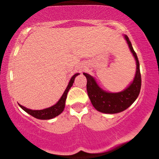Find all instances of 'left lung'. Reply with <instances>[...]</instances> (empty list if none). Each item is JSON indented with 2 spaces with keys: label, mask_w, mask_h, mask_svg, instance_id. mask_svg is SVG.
Segmentation results:
<instances>
[{
  "label": "left lung",
  "mask_w": 159,
  "mask_h": 159,
  "mask_svg": "<svg viewBox=\"0 0 159 159\" xmlns=\"http://www.w3.org/2000/svg\"><path fill=\"white\" fill-rule=\"evenodd\" d=\"M125 40L137 61V71L134 80L126 89L120 93H107L101 89L94 78L86 73L83 75L87 78V92L90 102L96 110L103 113L115 114L126 110L131 106L139 96L141 89L142 80L139 63L137 55L134 50L129 37L125 36Z\"/></svg>",
  "instance_id": "1"
}]
</instances>
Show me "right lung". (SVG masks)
<instances>
[{"mask_svg": "<svg viewBox=\"0 0 159 159\" xmlns=\"http://www.w3.org/2000/svg\"><path fill=\"white\" fill-rule=\"evenodd\" d=\"M78 75H80V74H76V75H75L71 77V79L70 80V82L69 84H68L65 92L63 93V96H61V98H60V100L57 102L56 104L53 105V106L49 107V108L44 109V110H29V109H27L25 107L19 104L20 107H21L24 111H25L27 113H28V114L31 115V116L36 117L37 119H41V120H49V119H52L53 117L57 116V115L61 114V113L63 111V110H64L65 102L67 97V93L68 92H69V90L71 88V86L73 85L75 77H77Z\"/></svg>", "mask_w": 159, "mask_h": 159, "instance_id": "1", "label": "right lung"}]
</instances>
